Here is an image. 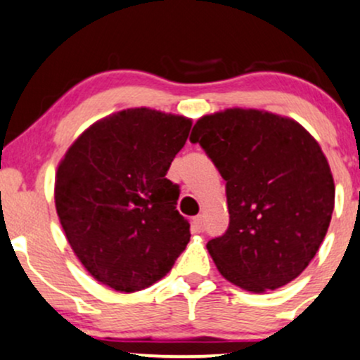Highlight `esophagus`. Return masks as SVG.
<instances>
[{
	"label": "esophagus",
	"instance_id": "esophagus-1",
	"mask_svg": "<svg viewBox=\"0 0 360 360\" xmlns=\"http://www.w3.org/2000/svg\"><path fill=\"white\" fill-rule=\"evenodd\" d=\"M193 231L195 232L203 231V217L201 215H196L195 219H193Z\"/></svg>",
	"mask_w": 360,
	"mask_h": 360
}]
</instances>
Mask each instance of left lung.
I'll return each mask as SVG.
<instances>
[{"label":"left lung","instance_id":"8db88e82","mask_svg":"<svg viewBox=\"0 0 360 360\" xmlns=\"http://www.w3.org/2000/svg\"><path fill=\"white\" fill-rule=\"evenodd\" d=\"M225 181L229 227L207 248L229 282L262 294L292 282L314 258L335 207L325 153L299 122L227 109L193 126Z\"/></svg>","mask_w":360,"mask_h":360}]
</instances>
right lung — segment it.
Masks as SVG:
<instances>
[{"label": "right lung", "mask_w": 360, "mask_h": 360, "mask_svg": "<svg viewBox=\"0 0 360 360\" xmlns=\"http://www.w3.org/2000/svg\"><path fill=\"white\" fill-rule=\"evenodd\" d=\"M191 121L128 109L96 122L71 145L56 174L58 217L94 278L120 292L160 280L186 250L179 184L165 177Z\"/></svg>", "instance_id": "right-lung-1"}]
</instances>
